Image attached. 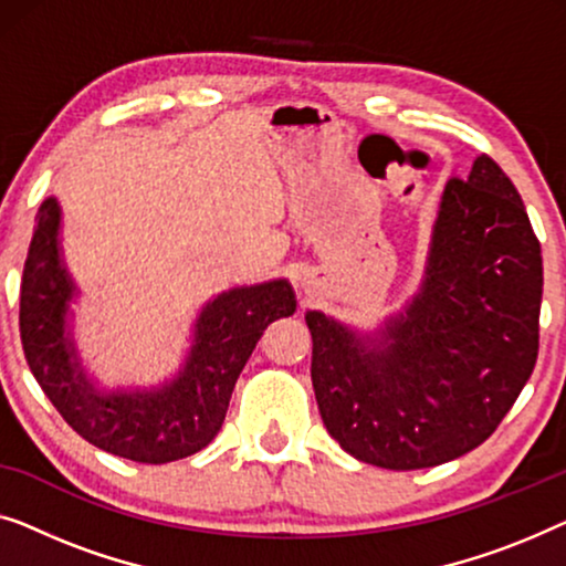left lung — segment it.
<instances>
[{
  "mask_svg": "<svg viewBox=\"0 0 566 566\" xmlns=\"http://www.w3.org/2000/svg\"><path fill=\"white\" fill-rule=\"evenodd\" d=\"M541 245L490 156L443 187L418 292L374 331L307 310L313 389L340 449L381 469L464 457L518 400L538 356Z\"/></svg>",
  "mask_w": 566,
  "mask_h": 566,
  "instance_id": "obj_1",
  "label": "left lung"
}]
</instances>
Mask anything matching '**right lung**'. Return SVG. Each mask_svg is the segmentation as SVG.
<instances>
[{"mask_svg":"<svg viewBox=\"0 0 566 566\" xmlns=\"http://www.w3.org/2000/svg\"><path fill=\"white\" fill-rule=\"evenodd\" d=\"M20 286L22 352L38 385L74 431L97 449L140 464L192 457L226 420L230 395L269 323L297 310L292 284L269 280L207 300L174 377L150 387H99L74 338L78 286L61 249L63 214L43 200Z\"/></svg>","mask_w":566,"mask_h":566,"instance_id":"add662e5","label":"right lung"}]
</instances>
